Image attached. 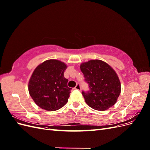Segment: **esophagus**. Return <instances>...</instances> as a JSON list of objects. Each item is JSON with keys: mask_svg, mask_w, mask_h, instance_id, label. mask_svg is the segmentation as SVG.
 <instances>
[{"mask_svg": "<svg viewBox=\"0 0 150 150\" xmlns=\"http://www.w3.org/2000/svg\"><path fill=\"white\" fill-rule=\"evenodd\" d=\"M74 89H76V90H78V91H81V86H80V84H76V87L74 88Z\"/></svg>", "mask_w": 150, "mask_h": 150, "instance_id": "34e87169", "label": "esophagus"}]
</instances>
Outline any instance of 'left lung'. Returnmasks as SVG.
<instances>
[{
  "mask_svg": "<svg viewBox=\"0 0 150 150\" xmlns=\"http://www.w3.org/2000/svg\"><path fill=\"white\" fill-rule=\"evenodd\" d=\"M80 69L89 85L88 91L82 92L88 105L98 111L107 110L114 105L121 93L120 81L114 69L98 59L82 63Z\"/></svg>",
  "mask_w": 150,
  "mask_h": 150,
  "instance_id": "8db88e82",
  "label": "left lung"
}]
</instances>
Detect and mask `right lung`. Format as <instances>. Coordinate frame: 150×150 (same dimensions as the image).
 Instances as JSON below:
<instances>
[{
  "label": "right lung",
  "instance_id": "add662e5",
  "mask_svg": "<svg viewBox=\"0 0 150 150\" xmlns=\"http://www.w3.org/2000/svg\"><path fill=\"white\" fill-rule=\"evenodd\" d=\"M67 66L56 59L43 62L34 71L29 82V92L35 103L43 110L56 111L68 101L71 88L64 76Z\"/></svg>",
  "mask_w": 150,
  "mask_h": 150
}]
</instances>
